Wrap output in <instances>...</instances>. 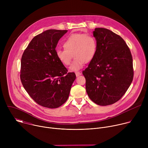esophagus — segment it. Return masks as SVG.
I'll list each match as a JSON object with an SVG mask.
<instances>
[{
	"label": "esophagus",
	"instance_id": "1",
	"mask_svg": "<svg viewBox=\"0 0 148 148\" xmlns=\"http://www.w3.org/2000/svg\"><path fill=\"white\" fill-rule=\"evenodd\" d=\"M75 75H76L77 77H78V76H79V75H81V73L80 72H76V73H75Z\"/></svg>",
	"mask_w": 148,
	"mask_h": 148
}]
</instances>
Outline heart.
<instances>
[{
    "instance_id": "heart-1",
    "label": "heart",
    "mask_w": 148,
    "mask_h": 148,
    "mask_svg": "<svg viewBox=\"0 0 148 148\" xmlns=\"http://www.w3.org/2000/svg\"><path fill=\"white\" fill-rule=\"evenodd\" d=\"M64 49H57V59L63 65L70 64L73 55L75 60L69 69L77 71L81 69L85 62H90L97 51V42L95 38L88 34H73L63 43Z\"/></svg>"
}]
</instances>
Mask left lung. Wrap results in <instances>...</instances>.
<instances>
[{
  "mask_svg": "<svg viewBox=\"0 0 148 148\" xmlns=\"http://www.w3.org/2000/svg\"><path fill=\"white\" fill-rule=\"evenodd\" d=\"M93 35L96 54L82 74L89 98L97 105L106 106L119 101L131 84L132 57L123 39L112 31L95 28Z\"/></svg>",
  "mask_w": 148,
  "mask_h": 148,
  "instance_id": "1",
  "label": "left lung"
}]
</instances>
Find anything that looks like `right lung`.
<instances>
[{
    "label": "right lung",
    "instance_id": "right-lung-1",
    "mask_svg": "<svg viewBox=\"0 0 148 148\" xmlns=\"http://www.w3.org/2000/svg\"><path fill=\"white\" fill-rule=\"evenodd\" d=\"M68 30L50 29L35 36L21 59L20 79L30 97L42 107L57 108L67 100L74 73L57 59L58 40Z\"/></svg>",
    "mask_w": 148,
    "mask_h": 148
}]
</instances>
